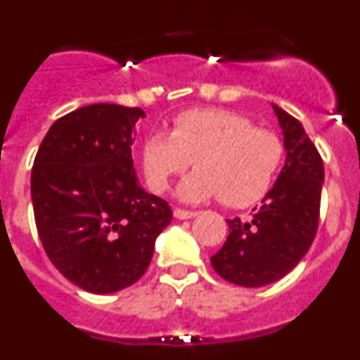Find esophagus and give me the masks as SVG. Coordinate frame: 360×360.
Returning a JSON list of instances; mask_svg holds the SVG:
<instances>
[{"instance_id":"1","label":"esophagus","mask_w":360,"mask_h":360,"mask_svg":"<svg viewBox=\"0 0 360 360\" xmlns=\"http://www.w3.org/2000/svg\"><path fill=\"white\" fill-rule=\"evenodd\" d=\"M173 214H174V218H178V219H189V218H193V216H196V211H187V209L176 207L173 211Z\"/></svg>"}]
</instances>
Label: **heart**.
<instances>
[{
	"label": "heart",
	"mask_w": 360,
	"mask_h": 360,
	"mask_svg": "<svg viewBox=\"0 0 360 360\" xmlns=\"http://www.w3.org/2000/svg\"><path fill=\"white\" fill-rule=\"evenodd\" d=\"M285 157L278 133L256 128L229 110L196 108L173 120L169 133H153L142 146V167L151 191L164 193L195 162L196 173L178 189L187 202L219 198L229 207H249L274 184Z\"/></svg>",
	"instance_id": "heart-1"
}]
</instances>
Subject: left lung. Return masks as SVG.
Returning <instances> with one entry per match:
<instances>
[{"instance_id":"left-lung-1","label":"left lung","mask_w":360,"mask_h":360,"mask_svg":"<svg viewBox=\"0 0 360 360\" xmlns=\"http://www.w3.org/2000/svg\"><path fill=\"white\" fill-rule=\"evenodd\" d=\"M287 162L249 219H227L229 236L211 257L216 274L240 287H265L287 276L310 249L319 225L324 165L297 119L272 104Z\"/></svg>"}]
</instances>
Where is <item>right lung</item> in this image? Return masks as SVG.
<instances>
[{
	"instance_id": "1",
	"label": "right lung",
	"mask_w": 360,
	"mask_h": 360,
	"mask_svg": "<svg viewBox=\"0 0 360 360\" xmlns=\"http://www.w3.org/2000/svg\"><path fill=\"white\" fill-rule=\"evenodd\" d=\"M146 113L90 104L57 119L32 165L30 193L50 262L86 292L111 294L142 278L169 203L136 182L133 128Z\"/></svg>"
}]
</instances>
